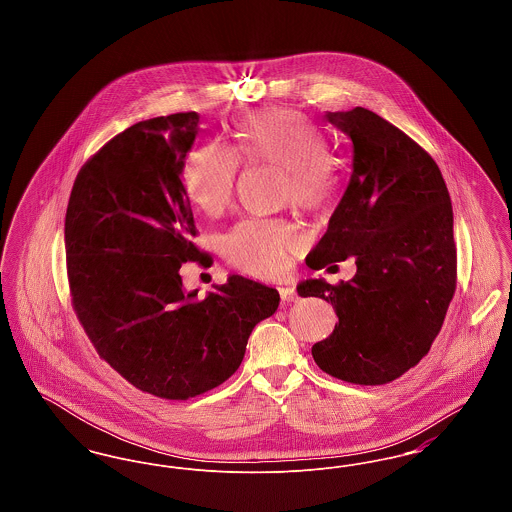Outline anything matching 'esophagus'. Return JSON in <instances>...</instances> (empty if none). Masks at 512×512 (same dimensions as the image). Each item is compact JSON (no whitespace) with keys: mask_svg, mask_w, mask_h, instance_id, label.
I'll list each match as a JSON object with an SVG mask.
<instances>
[{"mask_svg":"<svg viewBox=\"0 0 512 512\" xmlns=\"http://www.w3.org/2000/svg\"><path fill=\"white\" fill-rule=\"evenodd\" d=\"M278 292H280V299L284 303H292V301L297 299V292H295V288H292V286H282V288H278Z\"/></svg>","mask_w":512,"mask_h":512,"instance_id":"34e87169","label":"esophagus"}]
</instances>
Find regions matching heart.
I'll list each match as a JSON object with an SVG mask.
<instances>
[{"mask_svg": "<svg viewBox=\"0 0 512 512\" xmlns=\"http://www.w3.org/2000/svg\"><path fill=\"white\" fill-rule=\"evenodd\" d=\"M236 149L247 163L282 167L284 199L305 211L326 209L338 192V171L324 132L303 113L261 109L236 124ZM240 159L232 147L207 140L186 157L182 184L197 209L217 217L234 199ZM303 244L295 222L245 219L222 238V253L232 267L253 276H276Z\"/></svg>", "mask_w": 512, "mask_h": 512, "instance_id": "heart-1", "label": "heart"}]
</instances>
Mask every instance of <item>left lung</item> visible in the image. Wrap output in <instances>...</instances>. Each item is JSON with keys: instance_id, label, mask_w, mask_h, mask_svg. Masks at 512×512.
Returning a JSON list of instances; mask_svg holds the SVG:
<instances>
[{"instance_id": "1", "label": "left lung", "mask_w": 512, "mask_h": 512, "mask_svg": "<svg viewBox=\"0 0 512 512\" xmlns=\"http://www.w3.org/2000/svg\"><path fill=\"white\" fill-rule=\"evenodd\" d=\"M353 142V172L328 230L309 253L313 270L355 257L357 274L336 286L307 280L338 324L313 345L326 374L382 386L430 351L457 288L453 207L436 161L397 126L365 107L326 113Z\"/></svg>"}]
</instances>
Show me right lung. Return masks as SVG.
<instances>
[{
    "mask_svg": "<svg viewBox=\"0 0 512 512\" xmlns=\"http://www.w3.org/2000/svg\"><path fill=\"white\" fill-rule=\"evenodd\" d=\"M197 132L195 111L126 128L80 169L65 217L73 309L99 357L134 388L176 401L226 382L280 303L238 274L205 299L184 290L180 267L209 263L182 184Z\"/></svg>",
    "mask_w": 512,
    "mask_h": 512,
    "instance_id": "obj_1",
    "label": "right lung"
}]
</instances>
